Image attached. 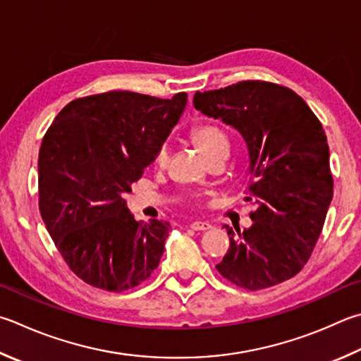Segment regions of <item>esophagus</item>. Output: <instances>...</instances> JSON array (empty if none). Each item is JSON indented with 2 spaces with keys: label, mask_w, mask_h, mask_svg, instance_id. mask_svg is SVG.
I'll return each mask as SVG.
<instances>
[{
  "label": "esophagus",
  "mask_w": 361,
  "mask_h": 361,
  "mask_svg": "<svg viewBox=\"0 0 361 361\" xmlns=\"http://www.w3.org/2000/svg\"><path fill=\"white\" fill-rule=\"evenodd\" d=\"M189 227H191V228H192V231H195V232H203V231H208V228H209V227H212V226H209V224H208V222L195 221V222H192V224H191V226H189Z\"/></svg>",
  "instance_id": "34e87169"
}]
</instances>
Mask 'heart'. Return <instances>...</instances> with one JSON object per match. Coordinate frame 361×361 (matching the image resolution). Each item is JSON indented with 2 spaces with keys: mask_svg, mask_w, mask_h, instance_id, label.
Instances as JSON below:
<instances>
[{
  "mask_svg": "<svg viewBox=\"0 0 361 361\" xmlns=\"http://www.w3.org/2000/svg\"><path fill=\"white\" fill-rule=\"evenodd\" d=\"M192 140L195 142V145L199 147L202 154L208 159L209 156L218 154V153H227L228 152V140L227 135L222 133V130L214 126V124H199L192 129ZM167 147L162 145L159 147L158 153H156V164H164L167 161Z\"/></svg>",
  "mask_w": 361,
  "mask_h": 361,
  "instance_id": "b5f03b06",
  "label": "heart"
}]
</instances>
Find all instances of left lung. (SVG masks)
Returning <instances> with one entry per match:
<instances>
[{
	"label": "left lung",
	"mask_w": 361,
	"mask_h": 361,
	"mask_svg": "<svg viewBox=\"0 0 361 361\" xmlns=\"http://www.w3.org/2000/svg\"><path fill=\"white\" fill-rule=\"evenodd\" d=\"M194 107L238 130L249 153L252 226H226L231 247L216 268L247 290L293 278L311 257L333 199L322 124L295 91L260 80L197 91Z\"/></svg>",
	"instance_id": "obj_1"
}]
</instances>
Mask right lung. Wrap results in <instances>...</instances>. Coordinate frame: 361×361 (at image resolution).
Listing matches in <instances>:
<instances>
[{
    "mask_svg": "<svg viewBox=\"0 0 361 361\" xmlns=\"http://www.w3.org/2000/svg\"><path fill=\"white\" fill-rule=\"evenodd\" d=\"M188 94L172 99L109 93L69 102L39 149V209L64 262L109 292L142 284L158 268L170 224L135 221L124 200L178 123Z\"/></svg>",
    "mask_w": 361,
    "mask_h": 361,
    "instance_id": "1",
    "label": "right lung"
}]
</instances>
